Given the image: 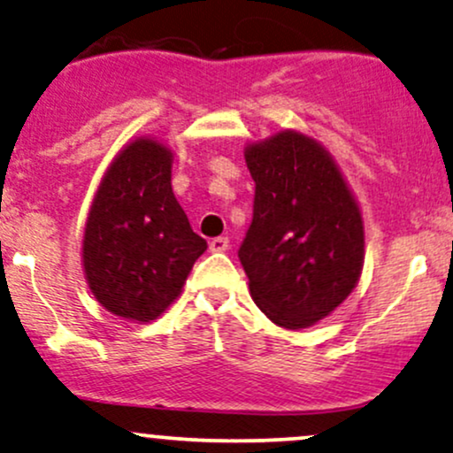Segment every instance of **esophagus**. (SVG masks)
Returning a JSON list of instances; mask_svg holds the SVG:
<instances>
[{"label": "esophagus", "instance_id": "obj_1", "mask_svg": "<svg viewBox=\"0 0 453 453\" xmlns=\"http://www.w3.org/2000/svg\"><path fill=\"white\" fill-rule=\"evenodd\" d=\"M230 250V239L227 236H217L211 241V251H227Z\"/></svg>", "mask_w": 453, "mask_h": 453}]
</instances>
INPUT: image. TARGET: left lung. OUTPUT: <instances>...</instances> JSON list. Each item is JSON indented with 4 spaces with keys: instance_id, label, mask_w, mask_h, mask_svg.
Instances as JSON below:
<instances>
[{
    "instance_id": "obj_1",
    "label": "left lung",
    "mask_w": 453,
    "mask_h": 453,
    "mask_svg": "<svg viewBox=\"0 0 453 453\" xmlns=\"http://www.w3.org/2000/svg\"><path fill=\"white\" fill-rule=\"evenodd\" d=\"M254 219L239 250L251 299L275 326L302 330L330 317L358 284L365 221L330 151L282 130L245 147Z\"/></svg>"
}]
</instances>
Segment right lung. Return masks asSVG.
<instances>
[{
    "instance_id": "obj_1",
    "label": "right lung",
    "mask_w": 453,
    "mask_h": 453,
    "mask_svg": "<svg viewBox=\"0 0 453 453\" xmlns=\"http://www.w3.org/2000/svg\"><path fill=\"white\" fill-rule=\"evenodd\" d=\"M173 150L136 136L108 165L90 202L82 269L108 312L134 323L158 319L182 293L206 241L171 188Z\"/></svg>"
}]
</instances>
